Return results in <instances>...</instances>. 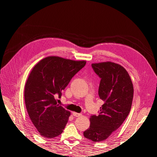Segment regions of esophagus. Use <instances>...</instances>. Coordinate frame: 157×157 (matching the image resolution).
<instances>
[{
  "instance_id": "1",
  "label": "esophagus",
  "mask_w": 157,
  "mask_h": 157,
  "mask_svg": "<svg viewBox=\"0 0 157 157\" xmlns=\"http://www.w3.org/2000/svg\"><path fill=\"white\" fill-rule=\"evenodd\" d=\"M72 113H73V115L76 117H79L82 116L81 113H76V112H73Z\"/></svg>"
}]
</instances>
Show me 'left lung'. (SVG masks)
Returning <instances> with one entry per match:
<instances>
[{"instance_id": "left-lung-1", "label": "left lung", "mask_w": 157, "mask_h": 157, "mask_svg": "<svg viewBox=\"0 0 157 157\" xmlns=\"http://www.w3.org/2000/svg\"><path fill=\"white\" fill-rule=\"evenodd\" d=\"M101 78L98 94L103 104L99 114L90 118V125L83 132L86 138L94 142L106 140L125 121L130 113L134 86L127 71L111 61L92 64Z\"/></svg>"}]
</instances>
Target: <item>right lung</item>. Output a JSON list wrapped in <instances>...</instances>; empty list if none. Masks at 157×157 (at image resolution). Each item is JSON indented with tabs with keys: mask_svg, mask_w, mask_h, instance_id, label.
<instances>
[{
	"mask_svg": "<svg viewBox=\"0 0 157 157\" xmlns=\"http://www.w3.org/2000/svg\"><path fill=\"white\" fill-rule=\"evenodd\" d=\"M59 56H48L40 60L28 77L24 98L28 114L40 136L53 138L63 132L71 113L57 103L55 95L61 91L73 76L86 65Z\"/></svg>",
	"mask_w": 157,
	"mask_h": 157,
	"instance_id": "obj_1",
	"label": "right lung"
}]
</instances>
